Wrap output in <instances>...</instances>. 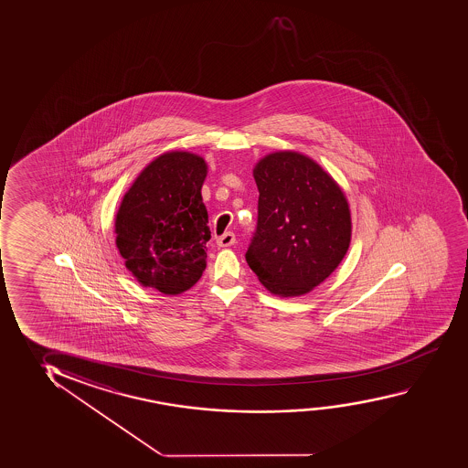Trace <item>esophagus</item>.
<instances>
[{
	"instance_id": "obj_1",
	"label": "esophagus",
	"mask_w": 468,
	"mask_h": 468,
	"mask_svg": "<svg viewBox=\"0 0 468 468\" xmlns=\"http://www.w3.org/2000/svg\"><path fill=\"white\" fill-rule=\"evenodd\" d=\"M217 243H218V247L221 249H226V247H231L236 243V234L234 232H225L223 236H219L217 239Z\"/></svg>"
}]
</instances>
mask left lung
Returning a JSON list of instances; mask_svg holds the SVG:
<instances>
[{
  "label": "left lung",
  "instance_id": "8db88e82",
  "mask_svg": "<svg viewBox=\"0 0 468 468\" xmlns=\"http://www.w3.org/2000/svg\"><path fill=\"white\" fill-rule=\"evenodd\" d=\"M253 176L260 191L258 226L247 262L271 293H309L349 250L347 197L328 172L296 151L262 157Z\"/></svg>",
  "mask_w": 468,
  "mask_h": 468
}]
</instances>
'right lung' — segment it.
I'll return each instance as SVG.
<instances>
[{
    "mask_svg": "<svg viewBox=\"0 0 468 468\" xmlns=\"http://www.w3.org/2000/svg\"><path fill=\"white\" fill-rule=\"evenodd\" d=\"M204 157L168 151L140 172L119 206L116 247L144 287L180 294L207 266L210 228L202 202Z\"/></svg>",
    "mask_w": 468,
    "mask_h": 468,
    "instance_id": "add662e5",
    "label": "right lung"
}]
</instances>
